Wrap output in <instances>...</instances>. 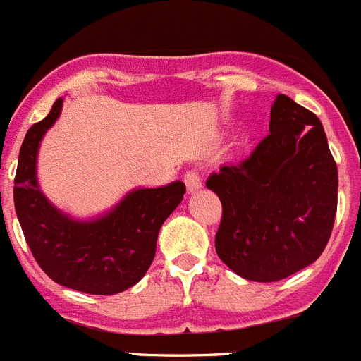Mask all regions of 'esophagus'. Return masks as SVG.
<instances>
[{"instance_id":"obj_1","label":"esophagus","mask_w":361,"mask_h":361,"mask_svg":"<svg viewBox=\"0 0 361 361\" xmlns=\"http://www.w3.org/2000/svg\"><path fill=\"white\" fill-rule=\"evenodd\" d=\"M184 184H186L188 192H195L201 188V175H199L197 169H188L184 173Z\"/></svg>"}]
</instances>
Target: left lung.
<instances>
[{"label":"left lung","instance_id":"8db88e82","mask_svg":"<svg viewBox=\"0 0 361 361\" xmlns=\"http://www.w3.org/2000/svg\"><path fill=\"white\" fill-rule=\"evenodd\" d=\"M221 201L216 252L236 275L276 282L314 264L338 210V166L319 118L281 94L269 134L207 180Z\"/></svg>","mask_w":361,"mask_h":361}]
</instances>
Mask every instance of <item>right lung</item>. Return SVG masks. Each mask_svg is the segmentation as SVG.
Listing matches in <instances>:
<instances>
[{
  "mask_svg": "<svg viewBox=\"0 0 361 361\" xmlns=\"http://www.w3.org/2000/svg\"><path fill=\"white\" fill-rule=\"evenodd\" d=\"M61 109L62 99H56L23 138L14 177L16 216L35 260L51 281L82 293H121L149 269L160 227L183 201L186 186L177 180L136 190L95 221L70 219L49 204L37 183L38 145Z\"/></svg>",
  "mask_w": 361,
  "mask_h": 361,
  "instance_id": "1",
  "label": "right lung"
}]
</instances>
